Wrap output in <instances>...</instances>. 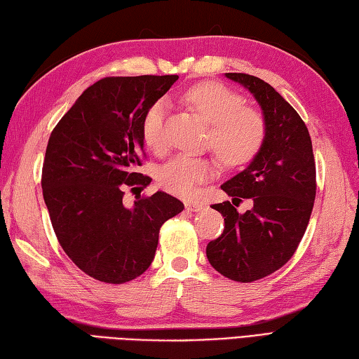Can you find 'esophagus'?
I'll list each match as a JSON object with an SVG mask.
<instances>
[{"label": "esophagus", "instance_id": "esophagus-1", "mask_svg": "<svg viewBox=\"0 0 359 359\" xmlns=\"http://www.w3.org/2000/svg\"><path fill=\"white\" fill-rule=\"evenodd\" d=\"M203 207H204V204L200 201H186V209L190 212H198V210H201Z\"/></svg>", "mask_w": 359, "mask_h": 359}]
</instances>
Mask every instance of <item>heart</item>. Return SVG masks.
Masks as SVG:
<instances>
[{
  "instance_id": "b5f03b06",
  "label": "heart",
  "mask_w": 359,
  "mask_h": 359,
  "mask_svg": "<svg viewBox=\"0 0 359 359\" xmlns=\"http://www.w3.org/2000/svg\"><path fill=\"white\" fill-rule=\"evenodd\" d=\"M186 98L210 124L207 146L212 147L222 164L240 167L261 152L267 137L266 118L258 109L247 107L241 93L219 83H201L194 86ZM165 115L167 102L158 100L142 118V140L154 152H163L167 144ZM213 175V159L177 155L159 165L156 181L165 192L190 198Z\"/></svg>"
}]
</instances>
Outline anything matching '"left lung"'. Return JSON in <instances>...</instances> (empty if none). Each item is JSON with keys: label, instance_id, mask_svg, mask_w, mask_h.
Wrapping results in <instances>:
<instances>
[{"label": "left lung", "instance_id": "1", "mask_svg": "<svg viewBox=\"0 0 359 359\" xmlns=\"http://www.w3.org/2000/svg\"><path fill=\"white\" fill-rule=\"evenodd\" d=\"M257 98L267 123L261 152L221 189L233 200L252 198L253 209L238 213L230 201L212 204L224 230L207 244L212 267L238 283H252L287 262L304 236L316 195V167L307 126L272 86L258 76L226 74Z\"/></svg>", "mask_w": 359, "mask_h": 359}]
</instances>
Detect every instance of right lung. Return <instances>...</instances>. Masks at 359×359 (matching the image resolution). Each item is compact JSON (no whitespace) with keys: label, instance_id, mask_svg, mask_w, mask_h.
Masks as SVG:
<instances>
[{"label":"right lung","instance_id":"1","mask_svg":"<svg viewBox=\"0 0 359 359\" xmlns=\"http://www.w3.org/2000/svg\"><path fill=\"white\" fill-rule=\"evenodd\" d=\"M178 75L107 76L83 92L50 133L41 187L58 243L78 269L95 280L124 284L152 264L159 229L184 209L156 192L123 204L152 178L142 164L141 124L147 109Z\"/></svg>","mask_w":359,"mask_h":359}]
</instances>
